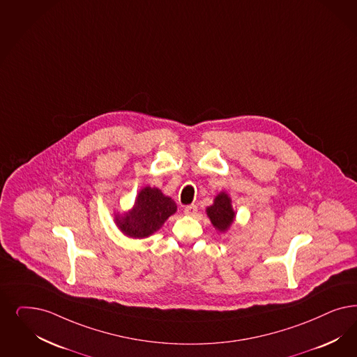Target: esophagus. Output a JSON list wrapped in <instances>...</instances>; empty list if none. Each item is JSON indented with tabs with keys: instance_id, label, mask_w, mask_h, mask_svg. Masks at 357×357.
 <instances>
[{
	"instance_id": "1",
	"label": "esophagus",
	"mask_w": 357,
	"mask_h": 357,
	"mask_svg": "<svg viewBox=\"0 0 357 357\" xmlns=\"http://www.w3.org/2000/svg\"><path fill=\"white\" fill-rule=\"evenodd\" d=\"M197 212V204H191V206H187V207H185V215H188V216H194Z\"/></svg>"
}]
</instances>
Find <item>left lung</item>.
<instances>
[{
    "label": "left lung",
    "mask_w": 357,
    "mask_h": 357,
    "mask_svg": "<svg viewBox=\"0 0 357 357\" xmlns=\"http://www.w3.org/2000/svg\"><path fill=\"white\" fill-rule=\"evenodd\" d=\"M207 215L216 229L222 232L227 231L234 219V212L229 197L225 192L219 194L215 197L213 204L207 208Z\"/></svg>",
    "instance_id": "1"
}]
</instances>
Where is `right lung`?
I'll return each mask as SVG.
<instances>
[{
  "mask_svg": "<svg viewBox=\"0 0 357 357\" xmlns=\"http://www.w3.org/2000/svg\"><path fill=\"white\" fill-rule=\"evenodd\" d=\"M175 211L176 204L172 197H165L158 188L145 187L135 199L133 209L116 222L129 237L144 238L158 231Z\"/></svg>",
  "mask_w": 357,
  "mask_h": 357,
  "instance_id": "right-lung-1",
  "label": "right lung"
}]
</instances>
